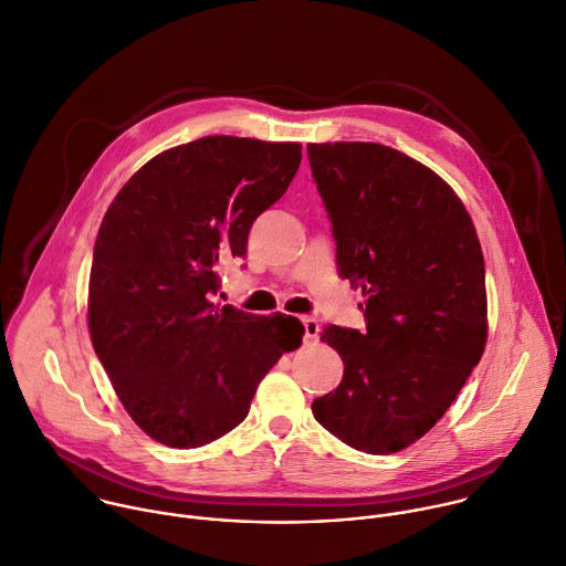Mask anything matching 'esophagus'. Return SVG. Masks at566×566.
I'll use <instances>...</instances> for the list:
<instances>
[{"label":"esophagus","mask_w":566,"mask_h":566,"mask_svg":"<svg viewBox=\"0 0 566 566\" xmlns=\"http://www.w3.org/2000/svg\"><path fill=\"white\" fill-rule=\"evenodd\" d=\"M303 323V344H314L318 338V323L312 316H301Z\"/></svg>","instance_id":"34e87169"}]
</instances>
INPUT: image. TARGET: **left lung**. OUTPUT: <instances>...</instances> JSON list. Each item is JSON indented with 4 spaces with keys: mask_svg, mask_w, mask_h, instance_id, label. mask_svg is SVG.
<instances>
[{
    "mask_svg": "<svg viewBox=\"0 0 566 566\" xmlns=\"http://www.w3.org/2000/svg\"><path fill=\"white\" fill-rule=\"evenodd\" d=\"M307 158L338 276L368 296L364 332H321L344 359V379L312 412L344 443L390 455L443 417L484 355L480 239L458 193L397 149L323 143L307 145Z\"/></svg>",
    "mask_w": 566,
    "mask_h": 566,
    "instance_id": "obj_1",
    "label": "left lung"
}]
</instances>
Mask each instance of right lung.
I'll return each instance as SVG.
<instances>
[{
  "mask_svg": "<svg viewBox=\"0 0 566 566\" xmlns=\"http://www.w3.org/2000/svg\"><path fill=\"white\" fill-rule=\"evenodd\" d=\"M298 165V143L207 136L151 158L106 209L88 332L113 390L151 439L198 448L230 432L270 368L301 346L298 318L211 301L218 268L245 259L254 220Z\"/></svg>",
  "mask_w": 566,
  "mask_h": 566,
  "instance_id": "obj_1",
  "label": "right lung"
}]
</instances>
